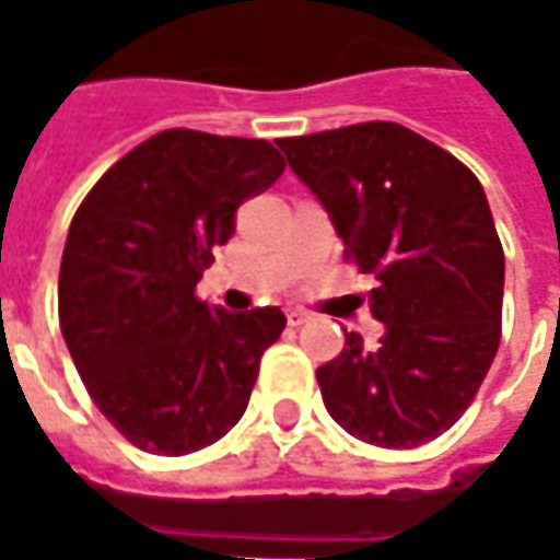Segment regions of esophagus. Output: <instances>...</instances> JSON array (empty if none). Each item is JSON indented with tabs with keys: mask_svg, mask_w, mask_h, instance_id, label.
Returning a JSON list of instances; mask_svg holds the SVG:
<instances>
[{
	"mask_svg": "<svg viewBox=\"0 0 560 560\" xmlns=\"http://www.w3.org/2000/svg\"><path fill=\"white\" fill-rule=\"evenodd\" d=\"M306 322H310V313H306V310H291V313H288V325H291V328H300V325H306Z\"/></svg>",
	"mask_w": 560,
	"mask_h": 560,
	"instance_id": "1",
	"label": "esophagus"
}]
</instances>
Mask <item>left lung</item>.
<instances>
[{
    "mask_svg": "<svg viewBox=\"0 0 560 560\" xmlns=\"http://www.w3.org/2000/svg\"><path fill=\"white\" fill-rule=\"evenodd\" d=\"M291 170L375 276L369 303L384 338L350 331L316 369L328 415L347 434L412 450L471 406L502 338L505 254L483 185L424 136L387 120L279 139Z\"/></svg>",
    "mask_w": 560,
    "mask_h": 560,
    "instance_id": "left-lung-1",
    "label": "left lung"
}]
</instances>
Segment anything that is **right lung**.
I'll return each instance as SVG.
<instances>
[{"instance_id": "1", "label": "right lung", "mask_w": 560, "mask_h": 560, "mask_svg": "<svg viewBox=\"0 0 560 560\" xmlns=\"http://www.w3.org/2000/svg\"><path fill=\"white\" fill-rule=\"evenodd\" d=\"M284 161L266 139L164 129L92 185L70 222L58 322L98 412L154 455L217 443L247 409L279 306L210 310L195 288L235 210Z\"/></svg>"}]
</instances>
